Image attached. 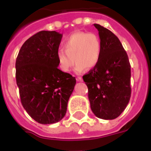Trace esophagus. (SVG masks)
I'll use <instances>...</instances> for the list:
<instances>
[{"mask_svg": "<svg viewBox=\"0 0 151 151\" xmlns=\"http://www.w3.org/2000/svg\"><path fill=\"white\" fill-rule=\"evenodd\" d=\"M76 80H77V81H78V82H82V78H81V77H77Z\"/></svg>", "mask_w": 151, "mask_h": 151, "instance_id": "1", "label": "esophagus"}]
</instances>
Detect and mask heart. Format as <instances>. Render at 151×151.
<instances>
[{
  "label": "heart",
  "mask_w": 151,
  "mask_h": 151,
  "mask_svg": "<svg viewBox=\"0 0 151 151\" xmlns=\"http://www.w3.org/2000/svg\"><path fill=\"white\" fill-rule=\"evenodd\" d=\"M63 47L57 51V59L65 73L70 71L75 60L77 63L76 71L81 73L95 67L101 59L102 45L95 33L76 32L64 41Z\"/></svg>",
  "instance_id": "b5f03b06"
}]
</instances>
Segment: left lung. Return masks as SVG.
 Returning <instances> with one entry per match:
<instances>
[{"mask_svg": "<svg viewBox=\"0 0 151 151\" xmlns=\"http://www.w3.org/2000/svg\"><path fill=\"white\" fill-rule=\"evenodd\" d=\"M102 45L99 63L83 76L88 89L91 109L103 119H114L124 111L131 97V66L123 47L111 31L99 24Z\"/></svg>", "mask_w": 151, "mask_h": 151, "instance_id": "1", "label": "left lung"}]
</instances>
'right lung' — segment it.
<instances>
[{
  "label": "right lung",
  "mask_w": 151,
  "mask_h": 151,
  "mask_svg": "<svg viewBox=\"0 0 151 151\" xmlns=\"http://www.w3.org/2000/svg\"><path fill=\"white\" fill-rule=\"evenodd\" d=\"M62 37L55 31L36 33L25 41L16 60L21 103L38 123H56L63 118L76 83L75 77L57 68Z\"/></svg>",
  "instance_id": "right-lung-1"
}]
</instances>
